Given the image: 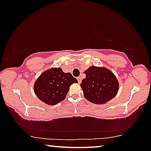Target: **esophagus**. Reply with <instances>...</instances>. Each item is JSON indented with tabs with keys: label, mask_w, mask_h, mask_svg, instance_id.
I'll use <instances>...</instances> for the list:
<instances>
[{
	"label": "esophagus",
	"mask_w": 151,
	"mask_h": 151,
	"mask_svg": "<svg viewBox=\"0 0 151 151\" xmlns=\"http://www.w3.org/2000/svg\"><path fill=\"white\" fill-rule=\"evenodd\" d=\"M77 80H78V83H81V76H78V77H77Z\"/></svg>",
	"instance_id": "esophagus-1"
}]
</instances>
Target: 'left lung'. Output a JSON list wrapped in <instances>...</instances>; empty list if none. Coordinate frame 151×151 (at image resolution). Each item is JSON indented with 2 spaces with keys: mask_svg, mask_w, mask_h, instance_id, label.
Masks as SVG:
<instances>
[{
  "mask_svg": "<svg viewBox=\"0 0 151 151\" xmlns=\"http://www.w3.org/2000/svg\"><path fill=\"white\" fill-rule=\"evenodd\" d=\"M84 73L81 88L85 98L94 104H104L116 96L119 83L111 71L106 68L91 66Z\"/></svg>",
  "mask_w": 151,
  "mask_h": 151,
  "instance_id": "8db88e82",
  "label": "left lung"
}]
</instances>
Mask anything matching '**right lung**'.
Returning a JSON list of instances; mask_svg holds the SVG:
<instances>
[{
	"mask_svg": "<svg viewBox=\"0 0 151 151\" xmlns=\"http://www.w3.org/2000/svg\"><path fill=\"white\" fill-rule=\"evenodd\" d=\"M78 83L70 73H64L60 68H52L40 75L34 85L36 95L46 104L55 105L66 98L70 86Z\"/></svg>",
	"mask_w": 151,
	"mask_h": 151,
	"instance_id": "right-lung-1",
	"label": "right lung"
}]
</instances>
